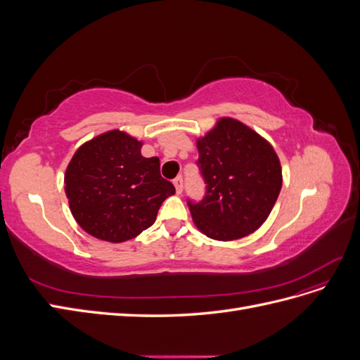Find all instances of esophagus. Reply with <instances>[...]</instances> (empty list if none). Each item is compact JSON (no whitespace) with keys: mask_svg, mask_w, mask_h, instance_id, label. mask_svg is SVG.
Here are the masks:
<instances>
[{"mask_svg":"<svg viewBox=\"0 0 360 360\" xmlns=\"http://www.w3.org/2000/svg\"><path fill=\"white\" fill-rule=\"evenodd\" d=\"M172 183H174V186H176V192L181 193V191H183V177L177 176L176 179L172 180Z\"/></svg>","mask_w":360,"mask_h":360,"instance_id":"34e87169","label":"esophagus"}]
</instances>
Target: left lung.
<instances>
[{
	"label": "left lung",
	"mask_w": 360,
	"mask_h": 360,
	"mask_svg": "<svg viewBox=\"0 0 360 360\" xmlns=\"http://www.w3.org/2000/svg\"><path fill=\"white\" fill-rule=\"evenodd\" d=\"M195 162L205 183L200 201L188 197L193 222L216 240L254 233L274 209L282 188L281 163L266 139L233 118L198 141Z\"/></svg>",
	"instance_id": "obj_1"
}]
</instances>
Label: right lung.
<instances>
[{
	"instance_id": "1",
	"label": "right lung",
	"mask_w": 360,
	"mask_h": 360,
	"mask_svg": "<svg viewBox=\"0 0 360 360\" xmlns=\"http://www.w3.org/2000/svg\"><path fill=\"white\" fill-rule=\"evenodd\" d=\"M118 130L85 143L64 176L72 214L84 230L106 242L130 240L156 221L162 202L176 193L160 176L158 158Z\"/></svg>"
}]
</instances>
